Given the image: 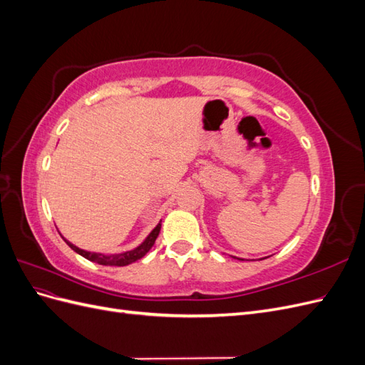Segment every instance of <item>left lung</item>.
Here are the masks:
<instances>
[{
  "mask_svg": "<svg viewBox=\"0 0 365 365\" xmlns=\"http://www.w3.org/2000/svg\"><path fill=\"white\" fill-rule=\"evenodd\" d=\"M236 259H237V257H236ZM239 260H244V259H239Z\"/></svg>",
  "mask_w": 365,
  "mask_h": 365,
  "instance_id": "1",
  "label": "left lung"
}]
</instances>
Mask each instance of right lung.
<instances>
[{"instance_id": "1", "label": "right lung", "mask_w": 365, "mask_h": 365, "mask_svg": "<svg viewBox=\"0 0 365 365\" xmlns=\"http://www.w3.org/2000/svg\"><path fill=\"white\" fill-rule=\"evenodd\" d=\"M160 230H161V224H158L155 228L152 230V233L146 237V240L143 242V244L140 247H137L135 250L132 251H126V252H121V254H102V252H88L85 250H81L77 248L76 245L70 244L68 240H65L68 244V247L76 251L77 254H81L82 257L91 260V262H96L98 264H105V267H126V264L129 263H134L137 262L138 259H141L143 256H146V252L153 247V244H155V240L160 235Z\"/></svg>"}]
</instances>
